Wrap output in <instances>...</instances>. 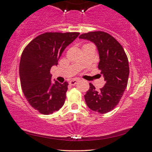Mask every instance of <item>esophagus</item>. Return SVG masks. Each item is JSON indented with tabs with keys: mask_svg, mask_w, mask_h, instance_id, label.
<instances>
[{
	"mask_svg": "<svg viewBox=\"0 0 152 152\" xmlns=\"http://www.w3.org/2000/svg\"><path fill=\"white\" fill-rule=\"evenodd\" d=\"M78 80H76V79H74V80H70L69 82V85H75L76 83H77V82H78Z\"/></svg>",
	"mask_w": 152,
	"mask_h": 152,
	"instance_id": "34e87169",
	"label": "esophagus"
}]
</instances>
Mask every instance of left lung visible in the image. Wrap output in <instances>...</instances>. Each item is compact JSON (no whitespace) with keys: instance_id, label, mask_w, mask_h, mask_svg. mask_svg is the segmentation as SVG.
<instances>
[{"instance_id":"left-lung-1","label":"left lung","mask_w":152,"mask_h":152,"mask_svg":"<svg viewBox=\"0 0 152 152\" xmlns=\"http://www.w3.org/2000/svg\"><path fill=\"white\" fill-rule=\"evenodd\" d=\"M80 38L94 42L99 52L98 69L105 84L99 90L89 83L85 95L87 105L94 112L105 114L119 103L127 86L129 74L127 54L121 44L108 33L102 31L82 34Z\"/></svg>"}]
</instances>
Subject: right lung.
<instances>
[{
    "label": "right lung",
    "instance_id": "1",
    "mask_svg": "<svg viewBox=\"0 0 152 152\" xmlns=\"http://www.w3.org/2000/svg\"><path fill=\"white\" fill-rule=\"evenodd\" d=\"M78 32H46L25 47L19 66L20 85L29 104L42 114L58 111L65 103L68 83L52 84L51 67L58 65L64 50Z\"/></svg>",
    "mask_w": 152,
    "mask_h": 152
}]
</instances>
